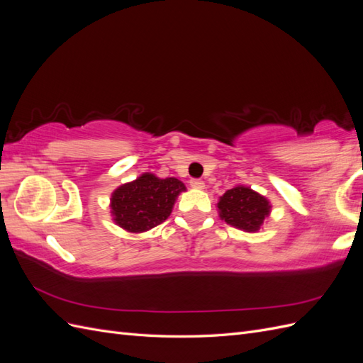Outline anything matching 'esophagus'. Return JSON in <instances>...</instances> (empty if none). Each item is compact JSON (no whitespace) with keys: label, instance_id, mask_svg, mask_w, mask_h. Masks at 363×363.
Returning <instances> with one entry per match:
<instances>
[{"label":"esophagus","instance_id":"esophagus-1","mask_svg":"<svg viewBox=\"0 0 363 363\" xmlns=\"http://www.w3.org/2000/svg\"><path fill=\"white\" fill-rule=\"evenodd\" d=\"M191 186L195 189H204V182L200 179H192L191 180Z\"/></svg>","mask_w":363,"mask_h":363}]
</instances>
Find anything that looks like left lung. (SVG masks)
Segmentation results:
<instances>
[{
  "mask_svg": "<svg viewBox=\"0 0 363 363\" xmlns=\"http://www.w3.org/2000/svg\"><path fill=\"white\" fill-rule=\"evenodd\" d=\"M219 216L230 225L247 232H256L269 215V203L265 196L245 186L228 189L218 203Z\"/></svg>",
  "mask_w": 363,
  "mask_h": 363,
  "instance_id": "8db88e82",
  "label": "left lung"
}]
</instances>
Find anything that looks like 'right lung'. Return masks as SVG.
I'll return each mask as SVG.
<instances>
[{
  "instance_id": "1",
  "label": "right lung",
  "mask_w": 363,
  "mask_h": 363,
  "mask_svg": "<svg viewBox=\"0 0 363 363\" xmlns=\"http://www.w3.org/2000/svg\"><path fill=\"white\" fill-rule=\"evenodd\" d=\"M183 191L184 184L177 179L142 174L113 192L111 207L115 223L133 233L156 227L171 215L174 201Z\"/></svg>"
}]
</instances>
